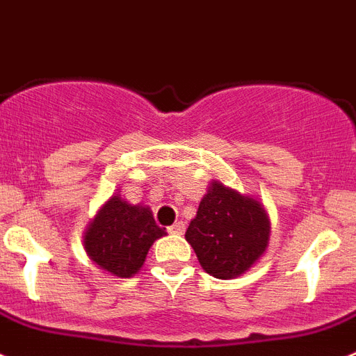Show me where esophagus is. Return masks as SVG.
I'll use <instances>...</instances> for the list:
<instances>
[{"label": "esophagus", "mask_w": 356, "mask_h": 356, "mask_svg": "<svg viewBox=\"0 0 356 356\" xmlns=\"http://www.w3.org/2000/svg\"><path fill=\"white\" fill-rule=\"evenodd\" d=\"M184 229H186L184 222H177V223H174V225H172V227H168V232H170V234H177V236H181V234H184Z\"/></svg>", "instance_id": "esophagus-1"}]
</instances>
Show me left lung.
<instances>
[{
	"label": "left lung",
	"instance_id": "left-lung-1",
	"mask_svg": "<svg viewBox=\"0 0 356 356\" xmlns=\"http://www.w3.org/2000/svg\"><path fill=\"white\" fill-rule=\"evenodd\" d=\"M270 222L264 207L214 181L186 230L198 262L222 280L236 278L264 254Z\"/></svg>",
	"mask_w": 356,
	"mask_h": 356
}]
</instances>
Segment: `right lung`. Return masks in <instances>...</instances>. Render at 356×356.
<instances>
[{"mask_svg": "<svg viewBox=\"0 0 356 356\" xmlns=\"http://www.w3.org/2000/svg\"><path fill=\"white\" fill-rule=\"evenodd\" d=\"M165 234L149 207L131 206L120 197H111L86 230L85 248L99 268L129 278L143 266L152 243Z\"/></svg>", "mask_w": 356, "mask_h": 356, "instance_id": "obj_1", "label": "right lung"}]
</instances>
